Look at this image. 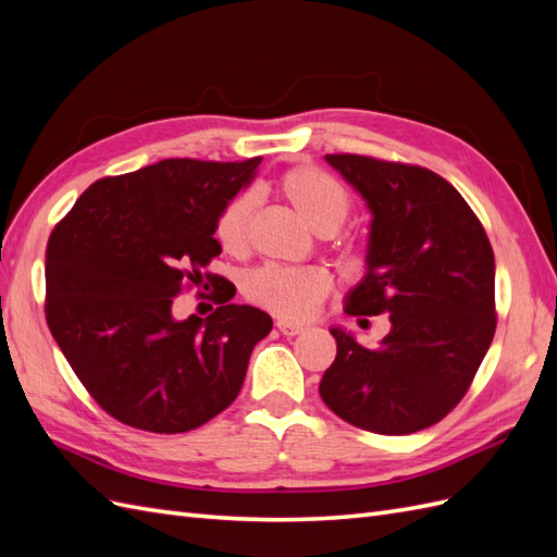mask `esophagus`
Returning a JSON list of instances; mask_svg holds the SVG:
<instances>
[{
	"label": "esophagus",
	"instance_id": "34e87169",
	"mask_svg": "<svg viewBox=\"0 0 557 557\" xmlns=\"http://www.w3.org/2000/svg\"><path fill=\"white\" fill-rule=\"evenodd\" d=\"M276 327L285 336H297V334L305 332V327L297 325V323H290V320H276Z\"/></svg>",
	"mask_w": 557,
	"mask_h": 557
}]
</instances>
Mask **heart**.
I'll list each match as a JSON object with an SVG mask.
<instances>
[{
	"instance_id": "heart-1",
	"label": "heart",
	"mask_w": 557,
	"mask_h": 557,
	"mask_svg": "<svg viewBox=\"0 0 557 557\" xmlns=\"http://www.w3.org/2000/svg\"><path fill=\"white\" fill-rule=\"evenodd\" d=\"M276 193L288 201L311 230L332 237L350 213V195L339 181L313 164H297L285 170L276 183ZM256 211V197L250 193L234 195L218 213L213 237L227 256L239 258L248 250V223ZM332 278L323 267H283L264 264L250 272L244 293L267 311L288 320L311 318L330 295Z\"/></svg>"
}]
</instances>
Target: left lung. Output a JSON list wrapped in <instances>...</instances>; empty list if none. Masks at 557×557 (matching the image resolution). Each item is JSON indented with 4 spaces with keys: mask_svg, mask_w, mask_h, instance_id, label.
Listing matches in <instances>:
<instances>
[{
    "mask_svg": "<svg viewBox=\"0 0 557 557\" xmlns=\"http://www.w3.org/2000/svg\"><path fill=\"white\" fill-rule=\"evenodd\" d=\"M327 162L374 213L367 276L348 315H391L379 348L334 327L336 358L320 397L346 423L411 434L440 423L467 395L495 336V256L453 185L425 166L332 153Z\"/></svg>",
    "mask_w": 557,
    "mask_h": 557,
    "instance_id": "obj_1",
    "label": "left lung"
}]
</instances>
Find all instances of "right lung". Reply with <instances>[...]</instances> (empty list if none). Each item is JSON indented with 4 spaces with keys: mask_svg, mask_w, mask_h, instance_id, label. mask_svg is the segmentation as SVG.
<instances>
[{
    "mask_svg": "<svg viewBox=\"0 0 557 557\" xmlns=\"http://www.w3.org/2000/svg\"><path fill=\"white\" fill-rule=\"evenodd\" d=\"M260 160L172 158L99 178L50 232L48 330L90 397L121 423L188 432L237 399L272 318L232 305L234 285L207 264L223 250L218 213ZM209 282L219 309L205 321H174L173 297Z\"/></svg>",
    "mask_w": 557,
    "mask_h": 557,
    "instance_id": "add662e5",
    "label": "right lung"
}]
</instances>
